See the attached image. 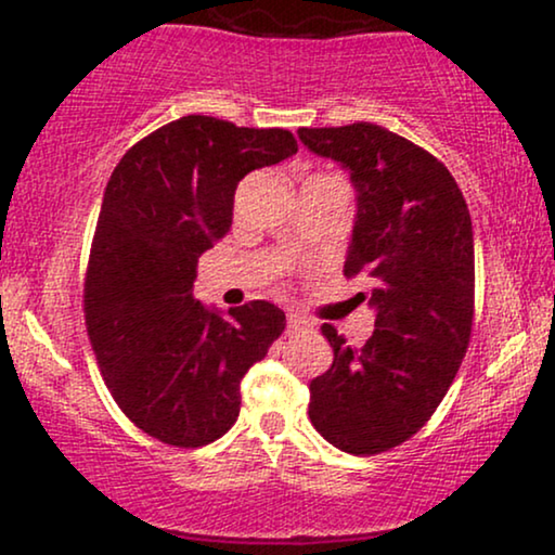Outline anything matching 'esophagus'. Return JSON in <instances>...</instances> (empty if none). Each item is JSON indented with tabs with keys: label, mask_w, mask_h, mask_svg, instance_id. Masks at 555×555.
Returning a JSON list of instances; mask_svg holds the SVG:
<instances>
[{
	"label": "esophagus",
	"mask_w": 555,
	"mask_h": 555,
	"mask_svg": "<svg viewBox=\"0 0 555 555\" xmlns=\"http://www.w3.org/2000/svg\"><path fill=\"white\" fill-rule=\"evenodd\" d=\"M286 328H289V331H305V328H308V323H305L297 313H289V315H286Z\"/></svg>",
	"instance_id": "obj_1"
}]
</instances>
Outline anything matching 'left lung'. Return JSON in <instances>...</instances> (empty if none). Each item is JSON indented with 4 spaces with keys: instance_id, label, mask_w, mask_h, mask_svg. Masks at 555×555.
<instances>
[{
    "instance_id": "obj_1",
    "label": "left lung",
    "mask_w": 555,
    "mask_h": 555,
    "mask_svg": "<svg viewBox=\"0 0 555 555\" xmlns=\"http://www.w3.org/2000/svg\"><path fill=\"white\" fill-rule=\"evenodd\" d=\"M299 140L334 158L358 190L344 276L360 292L375 331L347 347L321 331L334 362L310 380L308 415L336 449L371 456L428 423L460 371L475 315V240L467 201L436 156L380 125L299 127Z\"/></svg>"
}]
</instances>
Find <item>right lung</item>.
<instances>
[{"instance_id": "1", "label": "right lung", "mask_w": 555, "mask_h": 555, "mask_svg": "<svg viewBox=\"0 0 555 555\" xmlns=\"http://www.w3.org/2000/svg\"><path fill=\"white\" fill-rule=\"evenodd\" d=\"M297 154L289 130L188 114L138 140L112 171L82 310L114 401L162 443L197 449L237 423L240 380L282 336L276 305L227 315L193 297L197 258L232 227L253 169Z\"/></svg>"}]
</instances>
